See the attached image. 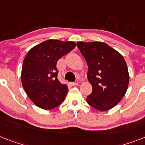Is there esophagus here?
Segmentation results:
<instances>
[{"label": "esophagus", "instance_id": "1", "mask_svg": "<svg viewBox=\"0 0 145 145\" xmlns=\"http://www.w3.org/2000/svg\"><path fill=\"white\" fill-rule=\"evenodd\" d=\"M77 85H78V82H72V83H71V86H77Z\"/></svg>", "mask_w": 145, "mask_h": 145}]
</instances>
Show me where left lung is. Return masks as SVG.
I'll list each match as a JSON object with an SVG mask.
<instances>
[{
    "mask_svg": "<svg viewBox=\"0 0 145 145\" xmlns=\"http://www.w3.org/2000/svg\"><path fill=\"white\" fill-rule=\"evenodd\" d=\"M76 46L87 62L88 80L93 88L86 99L88 104L100 111L110 110L128 88L130 76L125 59L103 42H77Z\"/></svg>",
    "mask_w": 145,
    "mask_h": 145,
    "instance_id": "left-lung-1",
    "label": "left lung"
}]
</instances>
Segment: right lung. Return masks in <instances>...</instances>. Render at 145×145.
Here are the masks:
<instances>
[{
    "mask_svg": "<svg viewBox=\"0 0 145 145\" xmlns=\"http://www.w3.org/2000/svg\"><path fill=\"white\" fill-rule=\"evenodd\" d=\"M76 47L72 41L48 40L29 50L24 58L21 82L29 99L39 108L49 110L63 103L68 86L57 79V62Z\"/></svg>",
    "mask_w": 145,
    "mask_h": 145,
    "instance_id": "right-lung-1",
    "label": "right lung"
}]
</instances>
